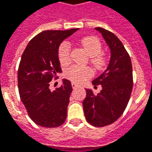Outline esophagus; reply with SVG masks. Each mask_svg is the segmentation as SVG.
<instances>
[{"instance_id": "obj_1", "label": "esophagus", "mask_w": 152, "mask_h": 152, "mask_svg": "<svg viewBox=\"0 0 152 152\" xmlns=\"http://www.w3.org/2000/svg\"><path fill=\"white\" fill-rule=\"evenodd\" d=\"M72 88H73V89H75V88H76L77 86H79V85L76 84V83H75V82H72Z\"/></svg>"}]
</instances>
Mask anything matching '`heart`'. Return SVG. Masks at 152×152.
I'll use <instances>...</instances> for the list:
<instances>
[{"mask_svg":"<svg viewBox=\"0 0 152 152\" xmlns=\"http://www.w3.org/2000/svg\"><path fill=\"white\" fill-rule=\"evenodd\" d=\"M81 45L91 56V63L96 69H102L106 65V59L102 56V43L97 37L93 36L85 37L81 39ZM72 47L68 41L62 42L58 48L60 63L65 66L71 61ZM65 76L73 82L80 83L92 76V71L89 67L72 66L66 70Z\"/></svg>","mask_w":152,"mask_h":152,"instance_id":"b5f03b06","label":"heart"}]
</instances>
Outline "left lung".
<instances>
[{"label": "left lung", "mask_w": 152, "mask_h": 152, "mask_svg": "<svg viewBox=\"0 0 152 152\" xmlns=\"http://www.w3.org/2000/svg\"><path fill=\"white\" fill-rule=\"evenodd\" d=\"M96 30L102 33L111 49V60L108 67L92 81L101 85L100 93L94 94L86 89L83 101L86 119L96 127H102L115 122L126 108L133 87L132 65L130 56L118 37L102 27Z\"/></svg>", "instance_id": "obj_1"}]
</instances>
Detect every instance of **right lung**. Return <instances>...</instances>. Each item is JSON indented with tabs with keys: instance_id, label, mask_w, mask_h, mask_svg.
<instances>
[{
	"instance_id": "right-lung-1",
	"label": "right lung",
	"mask_w": 152,
	"mask_h": 152,
	"mask_svg": "<svg viewBox=\"0 0 152 152\" xmlns=\"http://www.w3.org/2000/svg\"><path fill=\"white\" fill-rule=\"evenodd\" d=\"M77 30L44 31L30 41L21 56L17 74L20 97L30 118L42 127H58L66 118L71 81L64 79L53 91L49 86L61 72L59 46Z\"/></svg>"
}]
</instances>
